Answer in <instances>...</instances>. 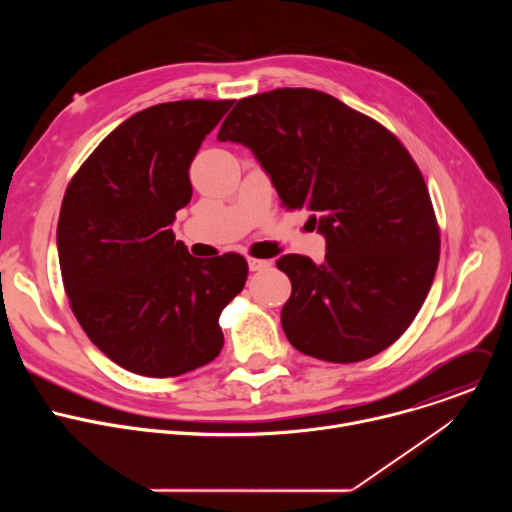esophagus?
I'll use <instances>...</instances> for the list:
<instances>
[{
    "label": "esophagus",
    "instance_id": "esophagus-1",
    "mask_svg": "<svg viewBox=\"0 0 512 512\" xmlns=\"http://www.w3.org/2000/svg\"><path fill=\"white\" fill-rule=\"evenodd\" d=\"M247 265H249V271H263V269L271 267V261H267V259H253V257H249V259H247Z\"/></svg>",
    "mask_w": 512,
    "mask_h": 512
}]
</instances>
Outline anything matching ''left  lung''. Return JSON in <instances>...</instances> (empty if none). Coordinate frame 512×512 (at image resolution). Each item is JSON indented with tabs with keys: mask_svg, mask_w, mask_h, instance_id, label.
Masks as SVG:
<instances>
[{
	"mask_svg": "<svg viewBox=\"0 0 512 512\" xmlns=\"http://www.w3.org/2000/svg\"><path fill=\"white\" fill-rule=\"evenodd\" d=\"M218 141L249 148L287 208L306 206L324 263L281 255L291 281L281 326L300 352L358 362L413 322L440 261L425 180L383 125L314 89L241 99Z\"/></svg>",
	"mask_w": 512,
	"mask_h": 512,
	"instance_id": "1",
	"label": "left lung"
}]
</instances>
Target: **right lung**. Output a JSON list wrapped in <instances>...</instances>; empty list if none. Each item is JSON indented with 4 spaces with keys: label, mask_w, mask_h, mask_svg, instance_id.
<instances>
[{
    "label": "right lung",
    "mask_w": 512,
    "mask_h": 512,
    "mask_svg": "<svg viewBox=\"0 0 512 512\" xmlns=\"http://www.w3.org/2000/svg\"><path fill=\"white\" fill-rule=\"evenodd\" d=\"M233 101H174L117 125L70 180L56 247L70 308L125 371L178 377L214 360L218 324L247 279L237 253L192 257L176 212L192 198L190 164Z\"/></svg>",
    "instance_id": "1"
}]
</instances>
